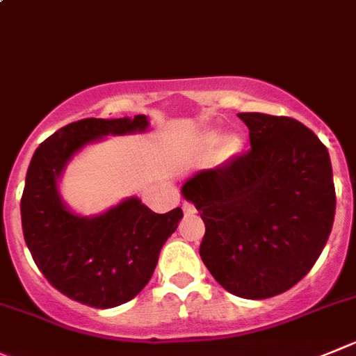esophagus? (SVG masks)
Returning a JSON list of instances; mask_svg holds the SVG:
<instances>
[{"label":"esophagus","instance_id":"34e87169","mask_svg":"<svg viewBox=\"0 0 356 356\" xmlns=\"http://www.w3.org/2000/svg\"><path fill=\"white\" fill-rule=\"evenodd\" d=\"M184 213L185 215H194L195 213L194 204H191V202H184Z\"/></svg>","mask_w":356,"mask_h":356}]
</instances>
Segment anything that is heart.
Segmentation results:
<instances>
[{
	"mask_svg": "<svg viewBox=\"0 0 356 356\" xmlns=\"http://www.w3.org/2000/svg\"><path fill=\"white\" fill-rule=\"evenodd\" d=\"M218 139H220L218 133H215V131H209V133L202 134L197 145L199 152L206 154V152L211 150L216 143H218L219 145H216V150H215V159L216 161L223 162L234 157V155L239 152V148H241V140H239L236 134H227V136H223L220 142L218 141Z\"/></svg>",
	"mask_w": 356,
	"mask_h": 356,
	"instance_id": "obj_1",
	"label": "heart"
}]
</instances>
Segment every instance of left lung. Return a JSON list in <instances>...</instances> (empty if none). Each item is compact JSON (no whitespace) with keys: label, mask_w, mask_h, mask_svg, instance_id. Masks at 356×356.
Segmentation results:
<instances>
[{"label":"left lung","mask_w":356,"mask_h":356,"mask_svg":"<svg viewBox=\"0 0 356 356\" xmlns=\"http://www.w3.org/2000/svg\"><path fill=\"white\" fill-rule=\"evenodd\" d=\"M238 117L252 150L195 172L181 194L206 225L199 255L211 276L243 299H269L309 273L332 231V164L296 118Z\"/></svg>","instance_id":"8db88e82"}]
</instances>
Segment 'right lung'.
I'll list each match as a JSON object with an SVG mask.
<instances>
[{"label": "right lung", "mask_w": 356, "mask_h": 356, "mask_svg": "<svg viewBox=\"0 0 356 356\" xmlns=\"http://www.w3.org/2000/svg\"><path fill=\"white\" fill-rule=\"evenodd\" d=\"M147 129L145 115L83 118L47 138L28 168L20 199L26 245L47 282L80 304L108 309L134 299L184 218L181 208L159 215L138 197L124 199L101 215L80 216L60 199L57 181L86 145Z\"/></svg>", "instance_id": "obj_1"}]
</instances>
